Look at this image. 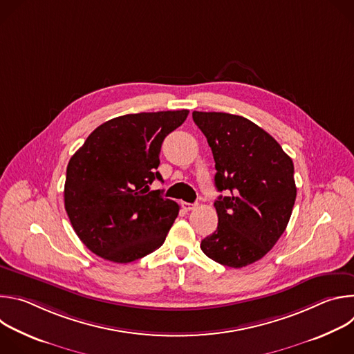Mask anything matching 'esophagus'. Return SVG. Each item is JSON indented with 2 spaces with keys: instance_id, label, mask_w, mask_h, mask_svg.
<instances>
[{
  "instance_id": "34e87169",
  "label": "esophagus",
  "mask_w": 354,
  "mask_h": 354,
  "mask_svg": "<svg viewBox=\"0 0 354 354\" xmlns=\"http://www.w3.org/2000/svg\"><path fill=\"white\" fill-rule=\"evenodd\" d=\"M182 207H183V210L185 212H190V210H194L196 209V203H182Z\"/></svg>"
}]
</instances>
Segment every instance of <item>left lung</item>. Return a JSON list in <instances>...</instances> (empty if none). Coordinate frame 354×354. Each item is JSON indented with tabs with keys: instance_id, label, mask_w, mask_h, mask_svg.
<instances>
[{
	"instance_id": "obj_1",
	"label": "left lung",
	"mask_w": 354,
	"mask_h": 354,
	"mask_svg": "<svg viewBox=\"0 0 354 354\" xmlns=\"http://www.w3.org/2000/svg\"><path fill=\"white\" fill-rule=\"evenodd\" d=\"M207 138L220 196L217 230L200 243L214 262L239 269L262 259L284 232L297 196L294 165L280 144L242 116L193 112Z\"/></svg>"
}]
</instances>
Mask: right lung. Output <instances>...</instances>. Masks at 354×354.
<instances>
[{
	"mask_svg": "<svg viewBox=\"0 0 354 354\" xmlns=\"http://www.w3.org/2000/svg\"><path fill=\"white\" fill-rule=\"evenodd\" d=\"M189 111L134 113L96 127L67 165L64 207L84 245L115 263L158 249L179 213L174 200L149 190L164 138Z\"/></svg>",
	"mask_w": 354,
	"mask_h": 354,
	"instance_id": "obj_1",
	"label": "right lung"
}]
</instances>
